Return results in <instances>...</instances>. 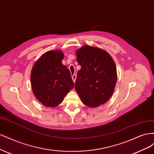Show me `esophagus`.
<instances>
[{
  "instance_id": "esophagus-1",
  "label": "esophagus",
  "mask_w": 154,
  "mask_h": 154,
  "mask_svg": "<svg viewBox=\"0 0 154 154\" xmlns=\"http://www.w3.org/2000/svg\"><path fill=\"white\" fill-rule=\"evenodd\" d=\"M72 77L73 82H75V80H76V77H77L76 74H73V75L72 76Z\"/></svg>"
}]
</instances>
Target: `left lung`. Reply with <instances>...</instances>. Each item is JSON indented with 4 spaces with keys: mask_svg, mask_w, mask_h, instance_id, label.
Here are the masks:
<instances>
[{
    "mask_svg": "<svg viewBox=\"0 0 154 154\" xmlns=\"http://www.w3.org/2000/svg\"><path fill=\"white\" fill-rule=\"evenodd\" d=\"M81 66L75 88L82 102L90 107L106 103L115 90L117 72L111 55L103 49L84 45L76 51Z\"/></svg>",
    "mask_w": 154,
    "mask_h": 154,
    "instance_id": "obj_1",
    "label": "left lung"
}]
</instances>
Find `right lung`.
<instances>
[{"instance_id": "right-lung-1", "label": "right lung", "mask_w": 154, "mask_h": 154, "mask_svg": "<svg viewBox=\"0 0 154 154\" xmlns=\"http://www.w3.org/2000/svg\"><path fill=\"white\" fill-rule=\"evenodd\" d=\"M61 50L44 53L34 63L31 73L33 93L43 106L55 107L74 87L71 73L63 64Z\"/></svg>"}]
</instances>
